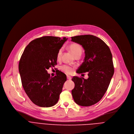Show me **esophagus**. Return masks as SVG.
I'll use <instances>...</instances> for the list:
<instances>
[{"label":"esophagus","mask_w":134,"mask_h":134,"mask_svg":"<svg viewBox=\"0 0 134 134\" xmlns=\"http://www.w3.org/2000/svg\"><path fill=\"white\" fill-rule=\"evenodd\" d=\"M67 79L69 80H70L71 79V77H70V76H69V75H67Z\"/></svg>","instance_id":"1"}]
</instances>
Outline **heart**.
Here are the masks:
<instances>
[{
	"mask_svg": "<svg viewBox=\"0 0 134 134\" xmlns=\"http://www.w3.org/2000/svg\"><path fill=\"white\" fill-rule=\"evenodd\" d=\"M69 49L74 57L77 54L81 55L82 54V48L79 44L76 43H72L69 46ZM62 53V49H60L57 55V59H60ZM62 70L67 74H71L73 71L72 68L67 65L63 66L62 67Z\"/></svg>",
	"mask_w": 134,
	"mask_h": 134,
	"instance_id": "1",
	"label": "heart"
}]
</instances>
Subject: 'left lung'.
<instances>
[{
	"instance_id": "1",
	"label": "left lung",
	"mask_w": 134,
	"mask_h": 134,
	"mask_svg": "<svg viewBox=\"0 0 134 134\" xmlns=\"http://www.w3.org/2000/svg\"><path fill=\"white\" fill-rule=\"evenodd\" d=\"M71 41L85 50L84 62L76 72H88V76L87 79L74 76L72 98L80 105L91 106L101 100L109 87L114 74L112 53L103 40L92 35L73 36Z\"/></svg>"
}]
</instances>
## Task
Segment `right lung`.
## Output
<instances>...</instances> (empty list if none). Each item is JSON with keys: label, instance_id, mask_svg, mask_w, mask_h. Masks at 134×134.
Here are the masks:
<instances>
[{"label": "right lung", "instance_id": "right-lung-1", "mask_svg": "<svg viewBox=\"0 0 134 134\" xmlns=\"http://www.w3.org/2000/svg\"><path fill=\"white\" fill-rule=\"evenodd\" d=\"M67 38L45 36L32 41L26 47L19 62L22 86L35 105L50 107L58 101L66 75L59 71L54 77L47 72L57 65V55Z\"/></svg>", "mask_w": 134, "mask_h": 134}]
</instances>
